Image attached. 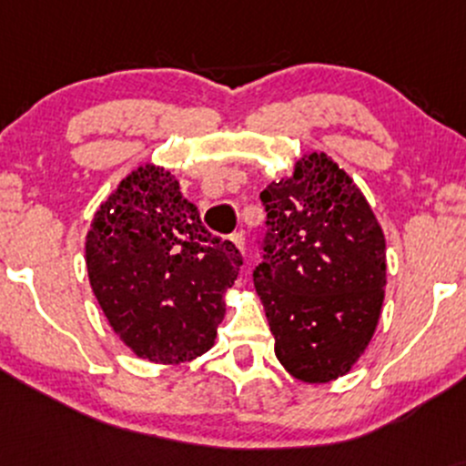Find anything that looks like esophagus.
Returning <instances> with one entry per match:
<instances>
[{
    "label": "esophagus",
    "instance_id": "obj_1",
    "mask_svg": "<svg viewBox=\"0 0 466 466\" xmlns=\"http://www.w3.org/2000/svg\"><path fill=\"white\" fill-rule=\"evenodd\" d=\"M229 240H232V245L237 248L238 254H245V237L240 232H234L232 237H229Z\"/></svg>",
    "mask_w": 466,
    "mask_h": 466
}]
</instances>
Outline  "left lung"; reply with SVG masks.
Returning <instances> with one entry per match:
<instances>
[{"label":"left lung","mask_w":466,"mask_h":466,"mask_svg":"<svg viewBox=\"0 0 466 466\" xmlns=\"http://www.w3.org/2000/svg\"><path fill=\"white\" fill-rule=\"evenodd\" d=\"M267 212L254 287L291 377H344L370 344L386 296V237L363 192L326 153L260 192Z\"/></svg>","instance_id":"8db88e82"}]
</instances>
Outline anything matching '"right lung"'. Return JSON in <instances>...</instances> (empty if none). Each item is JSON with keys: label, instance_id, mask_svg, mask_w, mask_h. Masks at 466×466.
Masks as SVG:
<instances>
[{"label": "right lung", "instance_id": "add662e5", "mask_svg": "<svg viewBox=\"0 0 466 466\" xmlns=\"http://www.w3.org/2000/svg\"><path fill=\"white\" fill-rule=\"evenodd\" d=\"M89 285L114 333L142 360L184 363L215 346L243 258L201 226L162 166H137L96 210Z\"/></svg>", "mask_w": 466, "mask_h": 466}]
</instances>
